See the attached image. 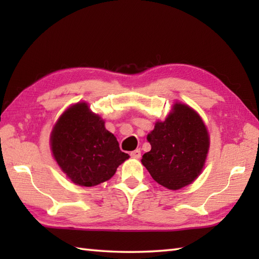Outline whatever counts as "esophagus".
<instances>
[{
	"instance_id": "1",
	"label": "esophagus",
	"mask_w": 259,
	"mask_h": 259,
	"mask_svg": "<svg viewBox=\"0 0 259 259\" xmlns=\"http://www.w3.org/2000/svg\"><path fill=\"white\" fill-rule=\"evenodd\" d=\"M130 156L133 157V158L139 159V158L141 157V151H140V149H136V150H134V151H131V152H130Z\"/></svg>"
}]
</instances>
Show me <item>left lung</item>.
<instances>
[{
	"label": "left lung",
	"mask_w": 259,
	"mask_h": 259,
	"mask_svg": "<svg viewBox=\"0 0 259 259\" xmlns=\"http://www.w3.org/2000/svg\"><path fill=\"white\" fill-rule=\"evenodd\" d=\"M151 150L141 162L157 181L170 190L191 184L205 164L209 135L200 115L177 102L164 121H158L147 137Z\"/></svg>",
	"instance_id": "1"
}]
</instances>
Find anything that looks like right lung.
I'll return each mask as SVG.
<instances>
[{
  "mask_svg": "<svg viewBox=\"0 0 259 259\" xmlns=\"http://www.w3.org/2000/svg\"><path fill=\"white\" fill-rule=\"evenodd\" d=\"M51 150L56 161L72 183L83 187L109 180L129 158L120 150L117 138L104 126L85 102L61 114L51 133Z\"/></svg>",
  "mask_w": 259,
  "mask_h": 259,
  "instance_id": "add662e5",
  "label": "right lung"
}]
</instances>
